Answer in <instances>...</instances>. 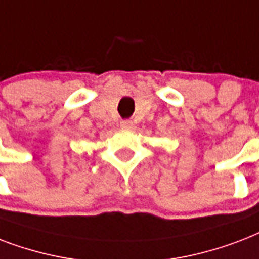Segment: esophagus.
<instances>
[{
	"label": "esophagus",
	"mask_w": 259,
	"mask_h": 259,
	"mask_svg": "<svg viewBox=\"0 0 259 259\" xmlns=\"http://www.w3.org/2000/svg\"><path fill=\"white\" fill-rule=\"evenodd\" d=\"M120 125H121V128H124V130H131L132 121H130V120H121Z\"/></svg>",
	"instance_id": "1"
}]
</instances>
